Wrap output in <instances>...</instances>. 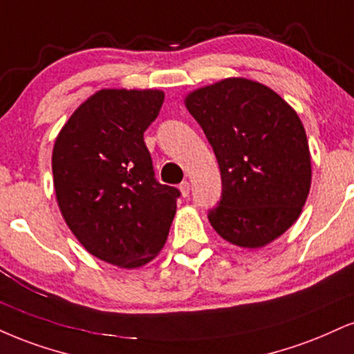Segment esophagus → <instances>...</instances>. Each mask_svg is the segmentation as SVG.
Returning <instances> with one entry per match:
<instances>
[{"instance_id": "esophagus-1", "label": "esophagus", "mask_w": 354, "mask_h": 354, "mask_svg": "<svg viewBox=\"0 0 354 354\" xmlns=\"http://www.w3.org/2000/svg\"><path fill=\"white\" fill-rule=\"evenodd\" d=\"M180 191H181V196L183 198H188L189 196V191H191V185L188 181H183L180 185Z\"/></svg>"}]
</instances>
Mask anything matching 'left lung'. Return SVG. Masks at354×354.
Wrapping results in <instances>:
<instances>
[{
  "instance_id": "8db88e82",
  "label": "left lung",
  "mask_w": 354,
  "mask_h": 354,
  "mask_svg": "<svg viewBox=\"0 0 354 354\" xmlns=\"http://www.w3.org/2000/svg\"><path fill=\"white\" fill-rule=\"evenodd\" d=\"M188 112L218 158L223 194L209 223L244 249L270 244L292 227L312 185L304 123L270 87L229 77L189 92Z\"/></svg>"
}]
</instances>
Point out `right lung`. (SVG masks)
Returning a JSON list of instances; mask_svg holds the SVG:
<instances>
[{
	"label": "right lung",
	"instance_id": "1",
	"mask_svg": "<svg viewBox=\"0 0 354 354\" xmlns=\"http://www.w3.org/2000/svg\"><path fill=\"white\" fill-rule=\"evenodd\" d=\"M165 92L102 88L80 104L53 150L54 189L66 224L88 254L138 269L163 249L180 191L155 180L143 133Z\"/></svg>",
	"mask_w": 354,
	"mask_h": 354
}]
</instances>
